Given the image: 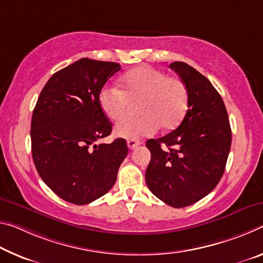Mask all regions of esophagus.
I'll return each instance as SVG.
<instances>
[{
  "label": "esophagus",
  "instance_id": "34e87169",
  "mask_svg": "<svg viewBox=\"0 0 263 263\" xmlns=\"http://www.w3.org/2000/svg\"><path fill=\"white\" fill-rule=\"evenodd\" d=\"M140 145V141L139 140H136V139H130L127 140V146L130 149H135L137 146H139Z\"/></svg>",
  "mask_w": 263,
  "mask_h": 263
}]
</instances>
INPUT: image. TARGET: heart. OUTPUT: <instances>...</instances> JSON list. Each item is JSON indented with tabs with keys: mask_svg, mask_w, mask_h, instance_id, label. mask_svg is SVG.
<instances>
[{
	"mask_svg": "<svg viewBox=\"0 0 263 263\" xmlns=\"http://www.w3.org/2000/svg\"><path fill=\"white\" fill-rule=\"evenodd\" d=\"M136 118H127L116 125V136L138 139L153 136L160 126L171 130L178 126L189 106L185 83L178 77H168L161 70L141 65L120 78V87L106 86L99 102L106 117L118 122L126 115L130 103L138 102Z\"/></svg>",
	"mask_w": 263,
	"mask_h": 263,
	"instance_id": "obj_1",
	"label": "heart"
}]
</instances>
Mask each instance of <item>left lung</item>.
<instances>
[{"instance_id":"8db88e82","label":"left lung","mask_w":263,"mask_h":263,"mask_svg":"<svg viewBox=\"0 0 263 263\" xmlns=\"http://www.w3.org/2000/svg\"><path fill=\"white\" fill-rule=\"evenodd\" d=\"M189 92V109L179 127L146 147L148 190L167 205L181 208L215 189L226 167L232 131L226 106L212 83L184 62L170 64Z\"/></svg>"}]
</instances>
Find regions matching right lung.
<instances>
[{
    "label": "right lung",
    "instance_id": "obj_1",
    "mask_svg": "<svg viewBox=\"0 0 263 263\" xmlns=\"http://www.w3.org/2000/svg\"><path fill=\"white\" fill-rule=\"evenodd\" d=\"M115 62L82 58L50 77L31 119V152L37 172L65 201L86 205L107 193L128 148L126 140L97 144L112 124L99 102Z\"/></svg>",
    "mask_w": 263,
    "mask_h": 263
}]
</instances>
